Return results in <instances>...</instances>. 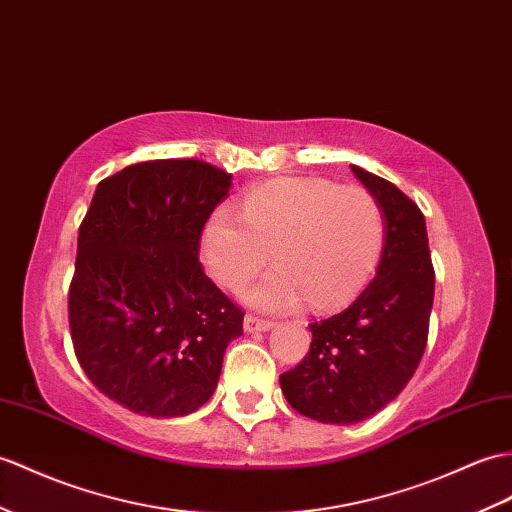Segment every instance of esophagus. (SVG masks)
Listing matches in <instances>:
<instances>
[{
  "mask_svg": "<svg viewBox=\"0 0 512 512\" xmlns=\"http://www.w3.org/2000/svg\"><path fill=\"white\" fill-rule=\"evenodd\" d=\"M272 329V323L270 320H264V318H257L253 314H248L244 318V331L246 334H255V331H268Z\"/></svg>",
  "mask_w": 512,
  "mask_h": 512,
  "instance_id": "1",
  "label": "esophagus"
}]
</instances>
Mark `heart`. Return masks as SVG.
<instances>
[{
	"mask_svg": "<svg viewBox=\"0 0 512 512\" xmlns=\"http://www.w3.org/2000/svg\"><path fill=\"white\" fill-rule=\"evenodd\" d=\"M382 244V211L366 189L294 178L253 189L242 216L213 213L202 229L200 255L213 279L240 290L272 253L277 268L242 299L264 312H290L307 301L327 312L371 277Z\"/></svg>",
	"mask_w": 512,
	"mask_h": 512,
	"instance_id": "1",
	"label": "heart"
}]
</instances>
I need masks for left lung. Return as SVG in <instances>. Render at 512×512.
<instances>
[{
	"mask_svg": "<svg viewBox=\"0 0 512 512\" xmlns=\"http://www.w3.org/2000/svg\"><path fill=\"white\" fill-rule=\"evenodd\" d=\"M384 218L375 279L347 310L312 323L305 360L279 377L290 406L320 423H360L406 388L423 358L434 303L425 218L397 185L351 165Z\"/></svg>",
	"mask_w": 512,
	"mask_h": 512,
	"instance_id": "8db88e82",
	"label": "left lung"
}]
</instances>
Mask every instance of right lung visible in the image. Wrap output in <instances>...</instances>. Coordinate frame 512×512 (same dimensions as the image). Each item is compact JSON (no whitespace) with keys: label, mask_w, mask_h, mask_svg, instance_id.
I'll return each instance as SVG.
<instances>
[{"label":"right lung","mask_w":512,"mask_h":512,"mask_svg":"<svg viewBox=\"0 0 512 512\" xmlns=\"http://www.w3.org/2000/svg\"><path fill=\"white\" fill-rule=\"evenodd\" d=\"M233 176L194 159L128 165L98 183L69 288L76 358L126 410L185 417L211 399L244 314L200 268L205 222Z\"/></svg>","instance_id":"add662e5"}]
</instances>
